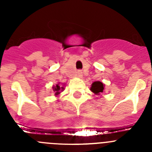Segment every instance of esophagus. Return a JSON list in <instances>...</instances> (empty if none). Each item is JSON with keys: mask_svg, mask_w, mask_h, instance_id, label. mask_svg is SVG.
Masks as SVG:
<instances>
[{"mask_svg": "<svg viewBox=\"0 0 152 152\" xmlns=\"http://www.w3.org/2000/svg\"><path fill=\"white\" fill-rule=\"evenodd\" d=\"M77 75H78V77H80V76H81V73H80V72H78Z\"/></svg>", "mask_w": 152, "mask_h": 152, "instance_id": "obj_1", "label": "esophagus"}]
</instances>
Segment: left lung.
<instances>
[{"mask_svg": "<svg viewBox=\"0 0 152 152\" xmlns=\"http://www.w3.org/2000/svg\"><path fill=\"white\" fill-rule=\"evenodd\" d=\"M103 87H104V85H103L102 82H100V81H95L91 85V91L94 93V94H99L100 93L103 92V89H104Z\"/></svg>", "mask_w": 152, "mask_h": 152, "instance_id": "obj_1", "label": "left lung"}]
</instances>
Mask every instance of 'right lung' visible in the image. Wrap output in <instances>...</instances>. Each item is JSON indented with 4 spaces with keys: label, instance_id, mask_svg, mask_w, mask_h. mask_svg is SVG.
Masks as SVG:
<instances>
[{
    "label": "right lung",
    "instance_id": "add662e5",
    "mask_svg": "<svg viewBox=\"0 0 152 152\" xmlns=\"http://www.w3.org/2000/svg\"><path fill=\"white\" fill-rule=\"evenodd\" d=\"M64 89V88H62V87H60V86H58V85H56V87H53V91H56V94L58 95V94H60V91H62V90Z\"/></svg>",
    "mask_w": 152,
    "mask_h": 152
}]
</instances>
